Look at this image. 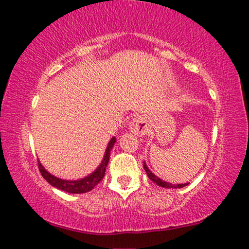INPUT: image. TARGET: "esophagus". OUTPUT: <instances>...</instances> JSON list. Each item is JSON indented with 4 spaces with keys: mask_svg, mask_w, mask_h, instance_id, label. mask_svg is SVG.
I'll list each match as a JSON object with an SVG mask.
<instances>
[{
    "mask_svg": "<svg viewBox=\"0 0 249 249\" xmlns=\"http://www.w3.org/2000/svg\"><path fill=\"white\" fill-rule=\"evenodd\" d=\"M129 129L131 133H134L135 135H144L147 127H145V121L142 118H134L129 122Z\"/></svg>",
    "mask_w": 249,
    "mask_h": 249,
    "instance_id": "esophagus-1",
    "label": "esophagus"
}]
</instances>
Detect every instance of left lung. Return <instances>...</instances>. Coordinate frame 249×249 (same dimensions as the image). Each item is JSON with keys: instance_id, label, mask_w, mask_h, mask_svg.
<instances>
[{"instance_id": "1", "label": "left lung", "mask_w": 249, "mask_h": 249, "mask_svg": "<svg viewBox=\"0 0 249 249\" xmlns=\"http://www.w3.org/2000/svg\"><path fill=\"white\" fill-rule=\"evenodd\" d=\"M143 168L145 169V172H147L148 177L150 178V179L153 180L154 183H156L157 185L162 186V188H175V189H180V188H183V186H186V185H188V183H185V184H177V185H172L171 183H166V182H164V180H162V179H160V178H159L157 176H155V175L153 174V172H151V171L149 170V169L147 168V165H145V163H144V162H143Z\"/></svg>"}]
</instances>
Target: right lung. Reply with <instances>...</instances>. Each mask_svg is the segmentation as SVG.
<instances>
[{
    "instance_id": "right-lung-1",
    "label": "right lung",
    "mask_w": 249,
    "mask_h": 249,
    "mask_svg": "<svg viewBox=\"0 0 249 249\" xmlns=\"http://www.w3.org/2000/svg\"><path fill=\"white\" fill-rule=\"evenodd\" d=\"M115 141H116L115 137H113V139L110 140L109 143H108L106 154H105L104 160H102L101 164L99 165V168L96 169L93 174H90L89 176L85 177L84 179H80V180L59 179V178L52 176L50 172L46 171L39 162H38V169H39L40 174H42L44 179H45L48 183L51 184L52 186H54V188L63 190V191L69 192V194H85V192H89L92 189H94L96 184L100 183L102 178H104L105 172H106V166L108 164V160H109L110 150L113 149Z\"/></svg>"
}]
</instances>
